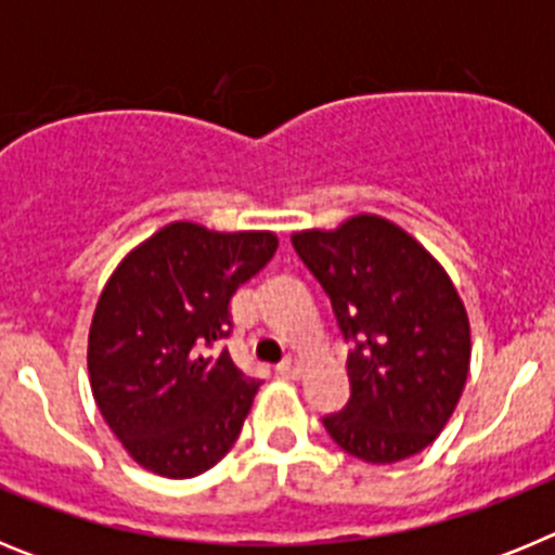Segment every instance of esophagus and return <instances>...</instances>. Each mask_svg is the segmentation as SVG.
<instances>
[{"label":"esophagus","instance_id":"obj_1","mask_svg":"<svg viewBox=\"0 0 555 555\" xmlns=\"http://www.w3.org/2000/svg\"><path fill=\"white\" fill-rule=\"evenodd\" d=\"M278 372H281L283 377H300L302 375V358L300 356L286 358L283 364H278Z\"/></svg>","mask_w":555,"mask_h":555}]
</instances>
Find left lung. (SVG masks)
<instances>
[{
	"label": "left lung",
	"mask_w": 555,
	"mask_h": 555,
	"mask_svg": "<svg viewBox=\"0 0 555 555\" xmlns=\"http://www.w3.org/2000/svg\"><path fill=\"white\" fill-rule=\"evenodd\" d=\"M292 244L352 341L350 400L322 423L345 453L395 464L453 416L469 372V320L453 281L414 235L375 214Z\"/></svg>",
	"instance_id": "1"
}]
</instances>
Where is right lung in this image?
Wrapping results in <instances>:
<instances>
[{"label":"right lung","instance_id":"right-lung-1","mask_svg":"<svg viewBox=\"0 0 555 555\" xmlns=\"http://www.w3.org/2000/svg\"><path fill=\"white\" fill-rule=\"evenodd\" d=\"M278 249L269 230L217 233L171 222L127 253L88 333L91 391L132 461L194 478L242 434L261 380L230 352V300Z\"/></svg>","mask_w":555,"mask_h":555}]
</instances>
